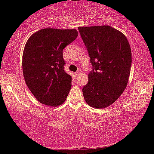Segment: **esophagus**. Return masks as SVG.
<instances>
[{
	"mask_svg": "<svg viewBox=\"0 0 154 154\" xmlns=\"http://www.w3.org/2000/svg\"><path fill=\"white\" fill-rule=\"evenodd\" d=\"M79 74H80V70H78V71L76 72L75 75H77V76H78V75H79Z\"/></svg>",
	"mask_w": 154,
	"mask_h": 154,
	"instance_id": "34e87169",
	"label": "esophagus"
}]
</instances>
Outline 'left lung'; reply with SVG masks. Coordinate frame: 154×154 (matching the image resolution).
Segmentation results:
<instances>
[{"instance_id": "left-lung-1", "label": "left lung", "mask_w": 154, "mask_h": 154, "mask_svg": "<svg viewBox=\"0 0 154 154\" xmlns=\"http://www.w3.org/2000/svg\"><path fill=\"white\" fill-rule=\"evenodd\" d=\"M93 66L82 89L90 106L104 109L113 104L128 85L132 63L126 36L108 25L79 26Z\"/></svg>"}]
</instances>
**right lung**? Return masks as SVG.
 <instances>
[{"label": "right lung", "mask_w": 154, "mask_h": 154, "mask_svg": "<svg viewBox=\"0 0 154 154\" xmlns=\"http://www.w3.org/2000/svg\"><path fill=\"white\" fill-rule=\"evenodd\" d=\"M78 35L75 29H41L27 40L22 56L26 85L40 103L56 107L64 103L72 76L63 69V49Z\"/></svg>", "instance_id": "1"}]
</instances>
